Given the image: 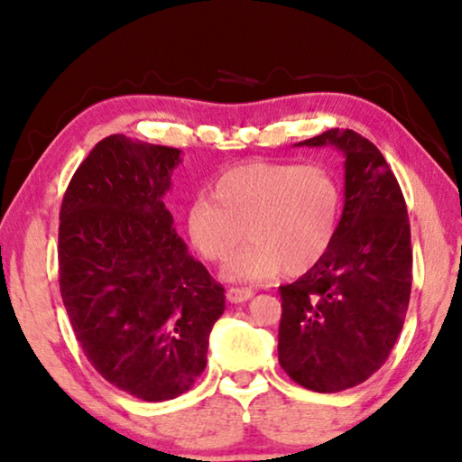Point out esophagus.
Returning a JSON list of instances; mask_svg holds the SVG:
<instances>
[{"mask_svg":"<svg viewBox=\"0 0 462 462\" xmlns=\"http://www.w3.org/2000/svg\"><path fill=\"white\" fill-rule=\"evenodd\" d=\"M252 296H254V290H252V288H229V290H226V300L236 302V305H239V302L250 300Z\"/></svg>","mask_w":462,"mask_h":462,"instance_id":"esophagus-1","label":"esophagus"}]
</instances>
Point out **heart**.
<instances>
[{
	"instance_id": "obj_1",
	"label": "heart",
	"mask_w": 462,
	"mask_h": 462,
	"mask_svg": "<svg viewBox=\"0 0 462 462\" xmlns=\"http://www.w3.org/2000/svg\"><path fill=\"white\" fill-rule=\"evenodd\" d=\"M212 199L195 198L187 236L208 263H226L231 282H267L283 269L300 275L324 261L337 239L343 191L321 163L254 162L231 168L214 182Z\"/></svg>"
}]
</instances>
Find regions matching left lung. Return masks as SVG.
Here are the masks:
<instances>
[{
    "label": "left lung",
    "instance_id": "left-lung-1",
    "mask_svg": "<svg viewBox=\"0 0 462 462\" xmlns=\"http://www.w3.org/2000/svg\"><path fill=\"white\" fill-rule=\"evenodd\" d=\"M299 144L345 155V208L334 245L299 280L280 286V365L300 387L337 393L387 362L412 290V245L403 193L389 163L353 130Z\"/></svg>",
    "mask_w": 462,
    "mask_h": 462
}]
</instances>
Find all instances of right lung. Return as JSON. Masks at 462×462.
Instances as JSON below:
<instances>
[{"label": "right lung", "mask_w": 462, "mask_h": 462, "mask_svg": "<svg viewBox=\"0 0 462 462\" xmlns=\"http://www.w3.org/2000/svg\"><path fill=\"white\" fill-rule=\"evenodd\" d=\"M179 162V149L111 134L60 206L59 283L75 337L105 381L144 402L193 387L225 311V288L162 201Z\"/></svg>", "instance_id": "1"}]
</instances>
